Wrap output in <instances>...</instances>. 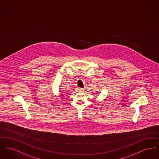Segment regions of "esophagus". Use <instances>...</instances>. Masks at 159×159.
I'll list each match as a JSON object with an SVG mask.
<instances>
[{
    "instance_id": "34e87169",
    "label": "esophagus",
    "mask_w": 159,
    "mask_h": 159,
    "mask_svg": "<svg viewBox=\"0 0 159 159\" xmlns=\"http://www.w3.org/2000/svg\"><path fill=\"white\" fill-rule=\"evenodd\" d=\"M76 90L77 92H82L84 90V88H76Z\"/></svg>"
}]
</instances>
